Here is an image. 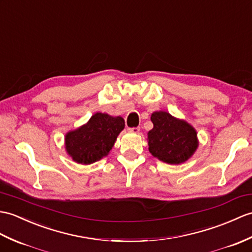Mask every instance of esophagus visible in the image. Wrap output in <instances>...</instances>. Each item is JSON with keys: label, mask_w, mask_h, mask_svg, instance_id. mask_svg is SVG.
Masks as SVG:
<instances>
[{"label": "esophagus", "mask_w": 252, "mask_h": 252, "mask_svg": "<svg viewBox=\"0 0 252 252\" xmlns=\"http://www.w3.org/2000/svg\"><path fill=\"white\" fill-rule=\"evenodd\" d=\"M139 126H136V127H130L128 128V132H131V133H138L139 132Z\"/></svg>", "instance_id": "1"}]
</instances>
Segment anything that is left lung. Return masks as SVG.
Instances as JSON below:
<instances>
[{
    "instance_id": "8db88e82",
    "label": "left lung",
    "mask_w": 252,
    "mask_h": 252,
    "mask_svg": "<svg viewBox=\"0 0 252 252\" xmlns=\"http://www.w3.org/2000/svg\"><path fill=\"white\" fill-rule=\"evenodd\" d=\"M151 121L154 127L148 132V146L154 157L168 164H180L194 154L196 131L189 124L166 112H155Z\"/></svg>"
}]
</instances>
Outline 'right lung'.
<instances>
[{
    "label": "right lung",
    "instance_id": "add662e5",
    "mask_svg": "<svg viewBox=\"0 0 252 252\" xmlns=\"http://www.w3.org/2000/svg\"><path fill=\"white\" fill-rule=\"evenodd\" d=\"M124 127L125 120L121 117L96 113L87 125L66 134L67 154L80 164H91L101 160L108 155Z\"/></svg>",
    "mask_w": 252,
    "mask_h": 252
}]
</instances>
